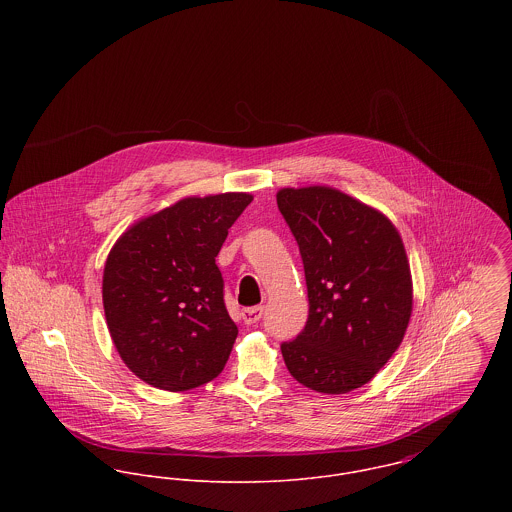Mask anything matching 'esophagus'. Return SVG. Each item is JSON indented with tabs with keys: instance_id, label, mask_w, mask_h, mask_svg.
Here are the masks:
<instances>
[{
	"instance_id": "esophagus-1",
	"label": "esophagus",
	"mask_w": 512,
	"mask_h": 512,
	"mask_svg": "<svg viewBox=\"0 0 512 512\" xmlns=\"http://www.w3.org/2000/svg\"><path fill=\"white\" fill-rule=\"evenodd\" d=\"M262 311H264L262 305H254V307H244L240 315H242V321H244L246 325H254V323L260 321Z\"/></svg>"
}]
</instances>
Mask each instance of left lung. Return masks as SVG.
Wrapping results in <instances>:
<instances>
[{
    "label": "left lung",
    "mask_w": 512,
    "mask_h": 512,
    "mask_svg": "<svg viewBox=\"0 0 512 512\" xmlns=\"http://www.w3.org/2000/svg\"><path fill=\"white\" fill-rule=\"evenodd\" d=\"M276 197L309 299L284 361L299 384L347 394L390 361L408 329L414 286L402 236L384 213L329 185L284 187Z\"/></svg>",
    "instance_id": "left-lung-1"
}]
</instances>
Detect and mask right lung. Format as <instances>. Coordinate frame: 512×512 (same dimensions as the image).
Returning <instances> with one entry per match:
<instances>
[{"label":"right lung","mask_w":512,"mask_h":512,"mask_svg":"<svg viewBox=\"0 0 512 512\" xmlns=\"http://www.w3.org/2000/svg\"><path fill=\"white\" fill-rule=\"evenodd\" d=\"M250 193L183 197L130 224L108 252L102 303L114 347L147 384L183 392L217 378L238 327L215 258Z\"/></svg>","instance_id":"obj_1"}]
</instances>
